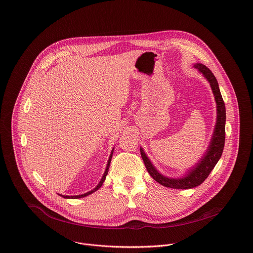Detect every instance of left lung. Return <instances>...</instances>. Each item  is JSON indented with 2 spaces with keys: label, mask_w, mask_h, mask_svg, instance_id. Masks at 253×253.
Returning <instances> with one entry per match:
<instances>
[{
  "label": "left lung",
  "mask_w": 253,
  "mask_h": 253,
  "mask_svg": "<svg viewBox=\"0 0 253 253\" xmlns=\"http://www.w3.org/2000/svg\"><path fill=\"white\" fill-rule=\"evenodd\" d=\"M194 68L198 69V71L208 80L210 83L212 94L214 96V101L216 103V121L214 125V129L212 132V136L211 138L210 144L202 156V158L196 163L193 167L185 173L182 177L171 178L161 174L157 168L153 165L149 157L144 152L143 148L140 147V152L144 164L146 166V169L150 176L158 182L160 185L171 188V189H193L200 186L211 174L214 166L218 162L221 157L223 147H224V140H225V106L220 94V90L218 87V83L215 76L212 72L204 64L202 63H194Z\"/></svg>",
  "instance_id": "8db88e82"
}]
</instances>
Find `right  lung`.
<instances>
[{"mask_svg": "<svg viewBox=\"0 0 253 253\" xmlns=\"http://www.w3.org/2000/svg\"><path fill=\"white\" fill-rule=\"evenodd\" d=\"M113 152H114V148L112 149V151H111V154H110V156H109V159H108V161H107V165H106V168H105V171H104V173H103V176H102V178H101L100 182L97 184V186H96V187H95L93 190H91V191H89V192H87V193L81 194V195H77V196H64V195H60V194H57V195H59L60 197L64 198V199H80V198L87 197V196L91 195L92 193L96 192L97 190H99V189L101 188L102 184L104 183V181H105V179H106V176H107V174H108V170H109V166H110V163H111V159H112V155H113Z\"/></svg>", "mask_w": 253, "mask_h": 253, "instance_id": "right-lung-1", "label": "right lung"}]
</instances>
